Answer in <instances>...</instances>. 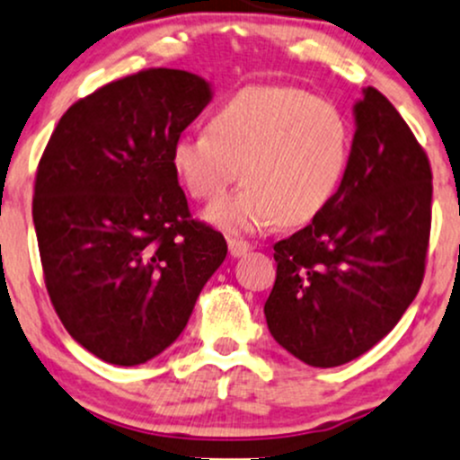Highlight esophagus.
<instances>
[{
	"label": "esophagus",
	"instance_id": "obj_1",
	"mask_svg": "<svg viewBox=\"0 0 460 460\" xmlns=\"http://www.w3.org/2000/svg\"><path fill=\"white\" fill-rule=\"evenodd\" d=\"M253 251V244L246 240H229V253L231 257H244L246 253H251Z\"/></svg>",
	"mask_w": 460,
	"mask_h": 460
}]
</instances>
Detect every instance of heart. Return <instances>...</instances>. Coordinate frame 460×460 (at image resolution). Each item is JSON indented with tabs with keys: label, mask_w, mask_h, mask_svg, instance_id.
I'll return each mask as SVG.
<instances>
[{
	"label": "heart",
	"mask_w": 460,
	"mask_h": 460,
	"mask_svg": "<svg viewBox=\"0 0 460 460\" xmlns=\"http://www.w3.org/2000/svg\"><path fill=\"white\" fill-rule=\"evenodd\" d=\"M353 130L330 100L299 87H246L214 111L209 130L181 133L170 165L191 199L216 200L203 218L229 235L301 226L336 199L351 164Z\"/></svg>",
	"instance_id": "heart-1"
}]
</instances>
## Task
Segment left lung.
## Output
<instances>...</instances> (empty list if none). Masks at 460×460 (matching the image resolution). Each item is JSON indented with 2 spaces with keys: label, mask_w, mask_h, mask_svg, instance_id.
Masks as SVG:
<instances>
[{
  "label": "left lung",
  "mask_w": 460,
  "mask_h": 460,
  "mask_svg": "<svg viewBox=\"0 0 460 460\" xmlns=\"http://www.w3.org/2000/svg\"><path fill=\"white\" fill-rule=\"evenodd\" d=\"M351 164L330 207L275 244L272 338L310 367H341L385 338L417 296L432 218L428 156L377 89L353 104Z\"/></svg>",
  "instance_id": "1"
}]
</instances>
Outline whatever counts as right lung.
Listing matches in <instances>:
<instances>
[{
    "mask_svg": "<svg viewBox=\"0 0 460 460\" xmlns=\"http://www.w3.org/2000/svg\"><path fill=\"white\" fill-rule=\"evenodd\" d=\"M209 100L211 84L183 69L126 75L69 107L39 161L32 218L49 299L111 365L168 349L226 257L222 234L191 220L170 165Z\"/></svg>",
    "mask_w": 460,
    "mask_h": 460,
    "instance_id": "right-lung-1",
    "label": "right lung"
}]
</instances>
